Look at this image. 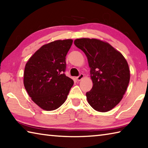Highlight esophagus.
Here are the masks:
<instances>
[{
    "instance_id": "1",
    "label": "esophagus",
    "mask_w": 148,
    "mask_h": 148,
    "mask_svg": "<svg viewBox=\"0 0 148 148\" xmlns=\"http://www.w3.org/2000/svg\"><path fill=\"white\" fill-rule=\"evenodd\" d=\"M83 77H84V75L82 74V73H81L78 77H76V79H77V81H81V80L82 78H83Z\"/></svg>"
}]
</instances>
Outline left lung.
<instances>
[{
	"mask_svg": "<svg viewBox=\"0 0 148 148\" xmlns=\"http://www.w3.org/2000/svg\"><path fill=\"white\" fill-rule=\"evenodd\" d=\"M74 43L86 54L90 67L93 86L86 94L88 102L99 112L110 110L122 99L127 88L130 80L127 62L105 41L80 38Z\"/></svg>",
	"mask_w": 148,
	"mask_h": 148,
	"instance_id": "left-lung-1",
	"label": "left lung"
}]
</instances>
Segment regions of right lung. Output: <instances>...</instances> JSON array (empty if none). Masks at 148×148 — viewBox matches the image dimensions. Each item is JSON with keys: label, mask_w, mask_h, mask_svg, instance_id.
Listing matches in <instances>:
<instances>
[{"label": "right lung", "mask_w": 148, "mask_h": 148, "mask_svg": "<svg viewBox=\"0 0 148 148\" xmlns=\"http://www.w3.org/2000/svg\"><path fill=\"white\" fill-rule=\"evenodd\" d=\"M72 40L44 45L26 64L24 86L31 99L45 110L57 109L66 101L74 82L67 77L66 56Z\"/></svg>", "instance_id": "1"}]
</instances>
